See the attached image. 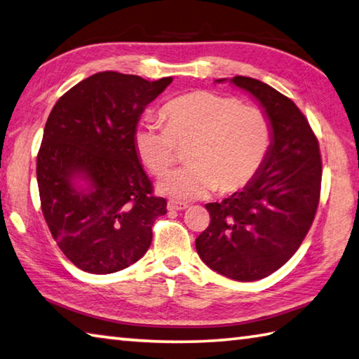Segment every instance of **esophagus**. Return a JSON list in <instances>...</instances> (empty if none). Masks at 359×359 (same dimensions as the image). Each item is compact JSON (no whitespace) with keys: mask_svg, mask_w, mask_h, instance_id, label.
Here are the masks:
<instances>
[{"mask_svg":"<svg viewBox=\"0 0 359 359\" xmlns=\"http://www.w3.org/2000/svg\"><path fill=\"white\" fill-rule=\"evenodd\" d=\"M185 208H188V204H185V202H177V201L168 202V210L171 212H180V210H185Z\"/></svg>","mask_w":359,"mask_h":359,"instance_id":"obj_1","label":"esophagus"}]
</instances>
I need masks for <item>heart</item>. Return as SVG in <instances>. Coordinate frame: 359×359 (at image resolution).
<instances>
[{
    "label": "heart",
    "instance_id": "heart-1",
    "mask_svg": "<svg viewBox=\"0 0 359 359\" xmlns=\"http://www.w3.org/2000/svg\"><path fill=\"white\" fill-rule=\"evenodd\" d=\"M161 119L140 122L133 132L138 158L149 171L161 175L190 146V165L158 180L161 194L177 201L205 198L212 191L232 193L250 184L269 155L273 127L257 107H243L237 97L193 90L165 103Z\"/></svg>",
    "mask_w": 359,
    "mask_h": 359
}]
</instances>
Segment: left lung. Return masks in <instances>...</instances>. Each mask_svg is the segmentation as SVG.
Returning a JSON list of instances; mask_svg holds the SVG:
<instances>
[{
  "instance_id": "8db88e82",
  "label": "left lung",
  "mask_w": 359,
  "mask_h": 359,
  "mask_svg": "<svg viewBox=\"0 0 359 359\" xmlns=\"http://www.w3.org/2000/svg\"><path fill=\"white\" fill-rule=\"evenodd\" d=\"M231 83L260 103L273 140L242 191L205 204L210 224L196 238V251L219 275L246 283L281 269L302 245L320 198L322 158L308 119L290 99L250 76Z\"/></svg>"
}]
</instances>
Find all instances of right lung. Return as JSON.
<instances>
[{"label":"right lung","instance_id":"1","mask_svg":"<svg viewBox=\"0 0 359 359\" xmlns=\"http://www.w3.org/2000/svg\"><path fill=\"white\" fill-rule=\"evenodd\" d=\"M171 83V76L147 81L99 72L51 109L37 154L41 207L60 250L83 271L123 270L151 246L166 199L154 196L133 132L144 108Z\"/></svg>","mask_w":359,"mask_h":359}]
</instances>
